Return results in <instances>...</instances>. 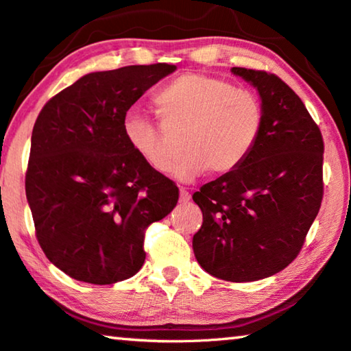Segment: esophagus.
I'll return each mask as SVG.
<instances>
[{"instance_id": "obj_1", "label": "esophagus", "mask_w": 351, "mask_h": 351, "mask_svg": "<svg viewBox=\"0 0 351 351\" xmlns=\"http://www.w3.org/2000/svg\"><path fill=\"white\" fill-rule=\"evenodd\" d=\"M190 198L192 197H190V193L186 189H180V203H189Z\"/></svg>"}]
</instances>
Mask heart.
Segmentation results:
<instances>
[{
	"label": "heart",
	"mask_w": 351,
	"mask_h": 351,
	"mask_svg": "<svg viewBox=\"0 0 351 351\" xmlns=\"http://www.w3.org/2000/svg\"><path fill=\"white\" fill-rule=\"evenodd\" d=\"M162 125L184 134L186 154L171 170L175 180L190 182L212 171L228 175L258 139L263 110L252 91L217 77L186 73L165 85L153 100ZM123 136L133 152L159 173H167L180 152L178 142L150 119L130 112Z\"/></svg>",
	"instance_id": "obj_1"
}]
</instances>
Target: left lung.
<instances>
[{"mask_svg":"<svg viewBox=\"0 0 351 351\" xmlns=\"http://www.w3.org/2000/svg\"><path fill=\"white\" fill-rule=\"evenodd\" d=\"M257 90L263 122L240 167L193 193L203 226L193 235L201 268L255 282L293 261L322 203L324 141L300 97L265 71L232 68Z\"/></svg>","mask_w":351,"mask_h":351,"instance_id":"obj_1","label":"left lung"}]
</instances>
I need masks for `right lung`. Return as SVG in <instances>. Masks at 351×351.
<instances>
[{"label": "right lung", "mask_w": 351, "mask_h": 351, "mask_svg": "<svg viewBox=\"0 0 351 351\" xmlns=\"http://www.w3.org/2000/svg\"><path fill=\"white\" fill-rule=\"evenodd\" d=\"M175 64H134L80 77L35 121L26 198L52 265L75 280L111 285L145 261L144 230L173 210L178 187L133 152L123 119Z\"/></svg>", "instance_id": "right-lung-1"}]
</instances>
